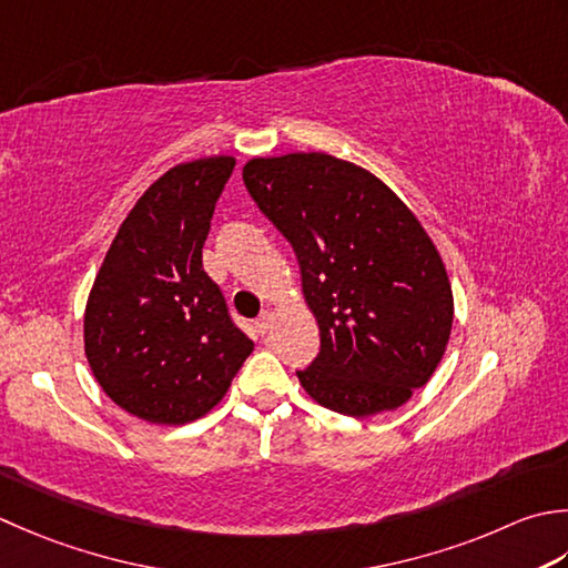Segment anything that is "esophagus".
I'll use <instances>...</instances> for the list:
<instances>
[{
  "instance_id": "1",
  "label": "esophagus",
  "mask_w": 568,
  "mask_h": 568,
  "mask_svg": "<svg viewBox=\"0 0 568 568\" xmlns=\"http://www.w3.org/2000/svg\"><path fill=\"white\" fill-rule=\"evenodd\" d=\"M273 327V313H268V310H265V313L255 320V329L261 332V335H265V332H268Z\"/></svg>"
}]
</instances>
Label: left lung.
Instances as JSON below:
<instances>
[{
	"instance_id": "1",
	"label": "left lung",
	"mask_w": 568,
	"mask_h": 568,
	"mask_svg": "<svg viewBox=\"0 0 568 568\" xmlns=\"http://www.w3.org/2000/svg\"><path fill=\"white\" fill-rule=\"evenodd\" d=\"M243 182L291 241L320 354L297 379L364 418L404 406L446 354L453 291L436 243L379 176L327 152L253 158Z\"/></svg>"
}]
</instances>
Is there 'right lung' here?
<instances>
[{
	"label": "right lung",
	"instance_id": "obj_1",
	"mask_svg": "<svg viewBox=\"0 0 568 568\" xmlns=\"http://www.w3.org/2000/svg\"><path fill=\"white\" fill-rule=\"evenodd\" d=\"M236 160L182 162L122 221L85 303V357L100 388L148 424L182 426L226 396L253 342L204 273L211 216Z\"/></svg>",
	"mask_w": 568,
	"mask_h": 568
}]
</instances>
